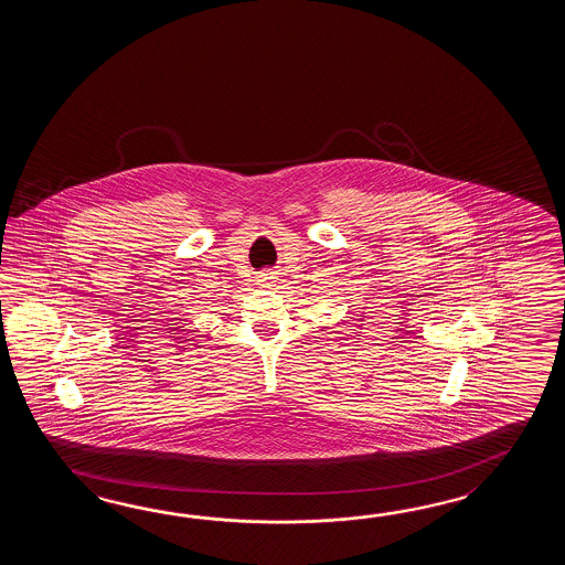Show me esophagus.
Listing matches in <instances>:
<instances>
[{"instance_id":"34e87169","label":"esophagus","mask_w":565,"mask_h":565,"mask_svg":"<svg viewBox=\"0 0 565 565\" xmlns=\"http://www.w3.org/2000/svg\"><path fill=\"white\" fill-rule=\"evenodd\" d=\"M258 282H260V285H265V287H273L275 277H273V273H270V270H265V273H260V275H258Z\"/></svg>"}]
</instances>
